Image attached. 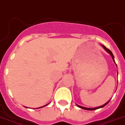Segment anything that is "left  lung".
<instances>
[{"instance_id": "obj_1", "label": "left lung", "mask_w": 125, "mask_h": 125, "mask_svg": "<svg viewBox=\"0 0 125 125\" xmlns=\"http://www.w3.org/2000/svg\"><path fill=\"white\" fill-rule=\"evenodd\" d=\"M102 47H103L105 49V51H107V52H108V53H110V55H111V56H112V57L113 60H114V62H115V60H114V55H113L112 52L111 51H110V50H109V49H107V48H106V47H105V46H104V45H102ZM110 102V101H108V102H107V103H105V104H104L103 105H101V106H100V107H95V108H86V107H81V106H80V105H78V107H80V108H83V109H84V110H96V109H98V108H102V107H104V106H105L106 105H107V104H108V102Z\"/></svg>"}]
</instances>
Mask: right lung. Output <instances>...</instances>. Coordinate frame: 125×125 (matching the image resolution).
<instances>
[{"label":"right lung","mask_w":125,"mask_h":125,"mask_svg":"<svg viewBox=\"0 0 125 125\" xmlns=\"http://www.w3.org/2000/svg\"><path fill=\"white\" fill-rule=\"evenodd\" d=\"M45 105H44V106H45ZM44 106H43V107H44ZM39 107V108H41V107Z\"/></svg>","instance_id":"right-lung-1"}]
</instances>
